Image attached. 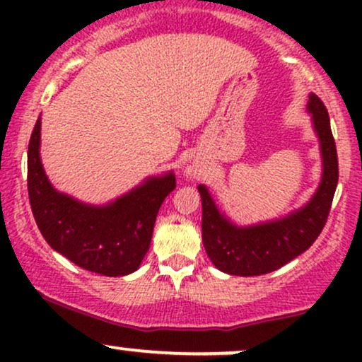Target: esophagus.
<instances>
[{"label": "esophagus", "instance_id": "obj_1", "mask_svg": "<svg viewBox=\"0 0 362 362\" xmlns=\"http://www.w3.org/2000/svg\"><path fill=\"white\" fill-rule=\"evenodd\" d=\"M185 173H187V175H192L194 170H192V168H187V170H185Z\"/></svg>", "mask_w": 362, "mask_h": 362}]
</instances>
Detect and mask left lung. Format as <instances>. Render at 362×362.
Returning a JSON list of instances; mask_svg holds the SVG:
<instances>
[{"instance_id":"left-lung-1","label":"left lung","mask_w":362,"mask_h":362,"mask_svg":"<svg viewBox=\"0 0 362 362\" xmlns=\"http://www.w3.org/2000/svg\"><path fill=\"white\" fill-rule=\"evenodd\" d=\"M308 112L320 139L323 172L317 192L306 206L276 221L236 226L216 207L209 190L199 185L202 199V242L211 262L231 276H262L306 252L325 226L339 182V160L328 112L315 93Z\"/></svg>"}]
</instances>
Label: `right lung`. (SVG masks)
<instances>
[{"instance_id": "obj_1", "label": "right lung", "mask_w": 362, "mask_h": 362, "mask_svg": "<svg viewBox=\"0 0 362 362\" xmlns=\"http://www.w3.org/2000/svg\"><path fill=\"white\" fill-rule=\"evenodd\" d=\"M39 146L40 119L28 143L27 185L32 213L45 242L90 272L109 277L134 272L149 250L160 206L175 189V175L170 172L151 177L110 204L88 206L49 184Z\"/></svg>"}]
</instances>
